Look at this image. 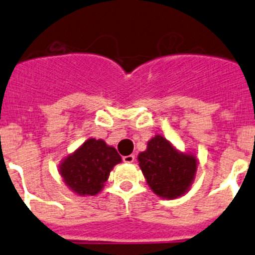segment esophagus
<instances>
[{
	"instance_id": "1",
	"label": "esophagus",
	"mask_w": 255,
	"mask_h": 255,
	"mask_svg": "<svg viewBox=\"0 0 255 255\" xmlns=\"http://www.w3.org/2000/svg\"><path fill=\"white\" fill-rule=\"evenodd\" d=\"M134 159H135V157L133 154L125 155V157H123V162L125 163H133L134 162Z\"/></svg>"
}]
</instances>
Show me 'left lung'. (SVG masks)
<instances>
[{"mask_svg":"<svg viewBox=\"0 0 255 255\" xmlns=\"http://www.w3.org/2000/svg\"><path fill=\"white\" fill-rule=\"evenodd\" d=\"M138 163L153 193L164 199L187 193L198 165L196 155L179 152L160 134L148 140L147 149L138 154Z\"/></svg>","mask_w":255,"mask_h":255,"instance_id":"obj_1","label":"left lung"}]
</instances>
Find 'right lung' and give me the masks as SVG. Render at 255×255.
I'll use <instances>...</instances> for the list:
<instances>
[{"instance_id": "obj_1", "label": "right lung", "mask_w": 255, "mask_h": 255, "mask_svg": "<svg viewBox=\"0 0 255 255\" xmlns=\"http://www.w3.org/2000/svg\"><path fill=\"white\" fill-rule=\"evenodd\" d=\"M122 158L103 139L88 138L78 149L63 158L59 174L78 196H96L105 187L111 170Z\"/></svg>"}]
</instances>
